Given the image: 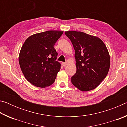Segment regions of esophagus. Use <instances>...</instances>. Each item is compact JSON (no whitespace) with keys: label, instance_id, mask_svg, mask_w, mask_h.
Instances as JSON below:
<instances>
[{"label":"esophagus","instance_id":"obj_1","mask_svg":"<svg viewBox=\"0 0 127 127\" xmlns=\"http://www.w3.org/2000/svg\"><path fill=\"white\" fill-rule=\"evenodd\" d=\"M62 65L64 66H65L66 65V62H62Z\"/></svg>","mask_w":127,"mask_h":127}]
</instances>
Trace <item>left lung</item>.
I'll use <instances>...</instances> for the list:
<instances>
[{"instance_id":"1","label":"left lung","mask_w":127,"mask_h":127,"mask_svg":"<svg viewBox=\"0 0 127 127\" xmlns=\"http://www.w3.org/2000/svg\"><path fill=\"white\" fill-rule=\"evenodd\" d=\"M65 34L75 50L77 72L72 77V84L82 91L95 89L110 68V55L106 45L98 37L81 31H68Z\"/></svg>"}]
</instances>
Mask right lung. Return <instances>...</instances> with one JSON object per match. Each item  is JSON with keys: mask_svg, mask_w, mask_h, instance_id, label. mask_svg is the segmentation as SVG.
Wrapping results in <instances>:
<instances>
[{"mask_svg": "<svg viewBox=\"0 0 127 127\" xmlns=\"http://www.w3.org/2000/svg\"><path fill=\"white\" fill-rule=\"evenodd\" d=\"M64 32L50 30L34 34L25 40L19 54V64L26 79L36 87L45 88L54 82L61 69L54 46Z\"/></svg>", "mask_w": 127, "mask_h": 127, "instance_id": "right-lung-1", "label": "right lung"}]
</instances>
